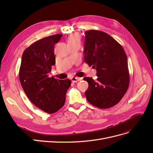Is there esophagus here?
Masks as SVG:
<instances>
[{"mask_svg": "<svg viewBox=\"0 0 153 153\" xmlns=\"http://www.w3.org/2000/svg\"><path fill=\"white\" fill-rule=\"evenodd\" d=\"M82 80L81 78H79V77H76V76H73L71 78V81L73 82H77L78 81H80Z\"/></svg>", "mask_w": 153, "mask_h": 153, "instance_id": "34e87169", "label": "esophagus"}]
</instances>
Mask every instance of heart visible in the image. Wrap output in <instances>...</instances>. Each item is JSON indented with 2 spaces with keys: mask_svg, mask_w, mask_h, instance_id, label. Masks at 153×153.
<instances>
[{
  "mask_svg": "<svg viewBox=\"0 0 153 153\" xmlns=\"http://www.w3.org/2000/svg\"><path fill=\"white\" fill-rule=\"evenodd\" d=\"M80 41V37L77 34H73L71 36H69V38L68 39V42H74V41Z\"/></svg>",
  "mask_w": 153,
  "mask_h": 153,
  "instance_id": "1",
  "label": "heart"
}]
</instances>
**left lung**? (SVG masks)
<instances>
[{"label": "left lung", "mask_w": 153, "mask_h": 153, "mask_svg": "<svg viewBox=\"0 0 153 153\" xmlns=\"http://www.w3.org/2000/svg\"><path fill=\"white\" fill-rule=\"evenodd\" d=\"M84 61L96 68L98 78L84 77L89 84L85 92L89 102L108 108L117 104L128 89L129 74L126 54L122 46L104 32H85Z\"/></svg>", "instance_id": "1"}]
</instances>
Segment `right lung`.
I'll list each match as a JSON object with an SVG mask.
<instances>
[{
  "mask_svg": "<svg viewBox=\"0 0 153 153\" xmlns=\"http://www.w3.org/2000/svg\"><path fill=\"white\" fill-rule=\"evenodd\" d=\"M62 36L57 34L36 41L24 50L22 58L19 77L23 89L32 103L48 114L62 107L71 85L69 79L48 77L55 64L54 45Z\"/></svg>",
  "mask_w": 153,
  "mask_h": 153,
  "instance_id": "obj_1",
  "label": "right lung"
}]
</instances>
